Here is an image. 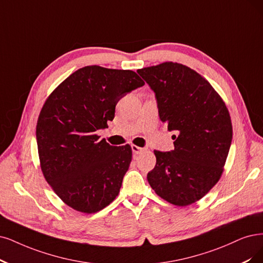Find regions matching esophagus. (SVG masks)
<instances>
[{"instance_id":"esophagus-1","label":"esophagus","mask_w":263,"mask_h":263,"mask_svg":"<svg viewBox=\"0 0 263 263\" xmlns=\"http://www.w3.org/2000/svg\"><path fill=\"white\" fill-rule=\"evenodd\" d=\"M131 148H132V152L134 154H141V153L144 152V148L139 147V146H137V145H131Z\"/></svg>"}]
</instances>
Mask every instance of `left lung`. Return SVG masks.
Wrapping results in <instances>:
<instances>
[{
    "mask_svg": "<svg viewBox=\"0 0 263 263\" xmlns=\"http://www.w3.org/2000/svg\"><path fill=\"white\" fill-rule=\"evenodd\" d=\"M138 73L156 96L160 120L173 135L174 149L154 151L151 187L176 206L202 198L220 180L232 143V122L221 96L190 67L166 62Z\"/></svg>",
    "mask_w": 263,
    "mask_h": 263,
    "instance_id": "obj_1",
    "label": "left lung"
}]
</instances>
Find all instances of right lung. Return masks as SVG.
Wrapping results in <instances>:
<instances>
[{
    "instance_id": "obj_1",
    "label": "right lung",
    "mask_w": 263,
    "mask_h": 263,
    "mask_svg": "<svg viewBox=\"0 0 263 263\" xmlns=\"http://www.w3.org/2000/svg\"><path fill=\"white\" fill-rule=\"evenodd\" d=\"M144 84L132 70L85 66L47 97L36 123L39 158L45 180L67 206L94 213L118 196L131 146H111L95 132L108 126L120 99Z\"/></svg>"
}]
</instances>
